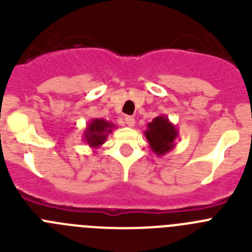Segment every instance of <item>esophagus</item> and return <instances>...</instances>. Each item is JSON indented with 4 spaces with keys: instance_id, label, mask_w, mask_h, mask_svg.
I'll return each mask as SVG.
<instances>
[{
    "instance_id": "1",
    "label": "esophagus",
    "mask_w": 252,
    "mask_h": 252,
    "mask_svg": "<svg viewBox=\"0 0 252 252\" xmlns=\"http://www.w3.org/2000/svg\"><path fill=\"white\" fill-rule=\"evenodd\" d=\"M125 124L127 125L128 127H132L133 125H135V119H133L132 116H126L125 117Z\"/></svg>"
}]
</instances>
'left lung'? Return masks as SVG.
Listing matches in <instances>:
<instances>
[{
    "mask_svg": "<svg viewBox=\"0 0 252 252\" xmlns=\"http://www.w3.org/2000/svg\"><path fill=\"white\" fill-rule=\"evenodd\" d=\"M145 137L150 145L151 151L158 157H162L168 154L171 149H174L175 140L178 139V128L169 121L165 116H158L148 124Z\"/></svg>",
    "mask_w": 252,
    "mask_h": 252,
    "instance_id": "8db88e82",
    "label": "left lung"
}]
</instances>
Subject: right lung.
Instances as JSON below:
<instances>
[{
  "label": "right lung",
  "mask_w": 252,
  "mask_h": 252,
  "mask_svg": "<svg viewBox=\"0 0 252 252\" xmlns=\"http://www.w3.org/2000/svg\"><path fill=\"white\" fill-rule=\"evenodd\" d=\"M113 128H116L112 122H108L103 119H92L87 125L83 132V141L92 149H98L103 145Z\"/></svg>",
  "instance_id": "add662e5"
}]
</instances>
